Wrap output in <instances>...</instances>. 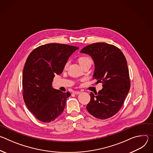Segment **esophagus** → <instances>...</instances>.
I'll return each instance as SVG.
<instances>
[{
  "label": "esophagus",
  "mask_w": 153,
  "mask_h": 153,
  "mask_svg": "<svg viewBox=\"0 0 153 153\" xmlns=\"http://www.w3.org/2000/svg\"><path fill=\"white\" fill-rule=\"evenodd\" d=\"M80 93V91H74V93H73V94H79Z\"/></svg>",
  "instance_id": "1"
}]
</instances>
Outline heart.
<instances>
[{"label": "heart", "instance_id": "1", "mask_svg": "<svg viewBox=\"0 0 153 153\" xmlns=\"http://www.w3.org/2000/svg\"><path fill=\"white\" fill-rule=\"evenodd\" d=\"M88 60H91L90 58L88 57H85V56H83V57H79V62L80 63V65H82V63L86 62V61H88ZM68 62H67L65 64V66H64V68L65 69H67V67H68Z\"/></svg>", "mask_w": 153, "mask_h": 153}]
</instances>
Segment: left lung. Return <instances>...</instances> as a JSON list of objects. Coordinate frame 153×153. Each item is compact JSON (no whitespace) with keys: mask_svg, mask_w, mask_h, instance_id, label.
Here are the masks:
<instances>
[{"mask_svg":"<svg viewBox=\"0 0 153 153\" xmlns=\"http://www.w3.org/2000/svg\"><path fill=\"white\" fill-rule=\"evenodd\" d=\"M80 53L92 57L95 67L93 79L103 84L98 93H90L87 110L97 119L110 118L119 111L130 89L125 57L117 47L103 42L87 45Z\"/></svg>","mask_w":153,"mask_h":153,"instance_id":"left-lung-1","label":"left lung"}]
</instances>
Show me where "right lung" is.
Returning a JSON list of instances; mask_svg holds the SVG:
<instances>
[{
	"mask_svg": "<svg viewBox=\"0 0 153 153\" xmlns=\"http://www.w3.org/2000/svg\"><path fill=\"white\" fill-rule=\"evenodd\" d=\"M78 49L68 45L49 43L36 48L28 56L22 74L23 97L29 111L39 120L50 122L63 111L71 94L53 88L52 82Z\"/></svg>",
	"mask_w": 153,
	"mask_h": 153,
	"instance_id": "1",
	"label": "right lung"
}]
</instances>
